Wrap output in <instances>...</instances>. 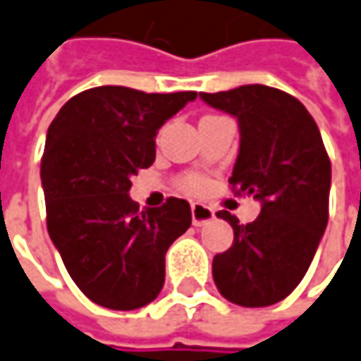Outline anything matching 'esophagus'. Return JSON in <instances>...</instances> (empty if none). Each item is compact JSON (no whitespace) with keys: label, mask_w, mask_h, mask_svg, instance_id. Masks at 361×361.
Listing matches in <instances>:
<instances>
[{"label":"esophagus","mask_w":361,"mask_h":361,"mask_svg":"<svg viewBox=\"0 0 361 361\" xmlns=\"http://www.w3.org/2000/svg\"><path fill=\"white\" fill-rule=\"evenodd\" d=\"M190 212H192L195 226H202V224H207V222L214 219V210L207 207V204H202V202H192L190 204Z\"/></svg>","instance_id":"34e87169"}]
</instances>
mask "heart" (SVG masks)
<instances>
[{"mask_svg":"<svg viewBox=\"0 0 361 361\" xmlns=\"http://www.w3.org/2000/svg\"><path fill=\"white\" fill-rule=\"evenodd\" d=\"M180 186H183L185 190H188V192H202V190L209 186V183H207V178H204V176L188 175L180 180Z\"/></svg>","mask_w":361,"mask_h":361,"instance_id":"obj_1","label":"heart"}]
</instances>
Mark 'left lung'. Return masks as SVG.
Wrapping results in <instances>:
<instances>
[{
    "label": "left lung",
    "instance_id": "1",
    "mask_svg": "<svg viewBox=\"0 0 361 361\" xmlns=\"http://www.w3.org/2000/svg\"><path fill=\"white\" fill-rule=\"evenodd\" d=\"M200 99L238 121L240 151L228 183L234 195L262 202L248 224L216 212L231 222L234 240L212 260L214 284L244 308L276 304L302 282L326 231L330 157L310 113L280 89L243 85Z\"/></svg>",
    "mask_w": 361,
    "mask_h": 361
}]
</instances>
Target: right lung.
Wrapping results in <instances>:
<instances>
[{
  "label": "right lung",
  "instance_id": "add662e5",
  "mask_svg": "<svg viewBox=\"0 0 361 361\" xmlns=\"http://www.w3.org/2000/svg\"><path fill=\"white\" fill-rule=\"evenodd\" d=\"M197 91L145 93L105 85L71 97L51 121L41 159L47 231L69 276L109 310L159 296L164 254L190 226V207L166 198L139 210L130 176L154 163V137Z\"/></svg>",
  "mask_w": 361,
  "mask_h": 361
}]
</instances>
